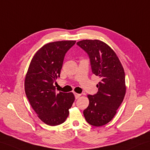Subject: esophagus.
Segmentation results:
<instances>
[{
	"label": "esophagus",
	"instance_id": "1",
	"mask_svg": "<svg viewBox=\"0 0 150 150\" xmlns=\"http://www.w3.org/2000/svg\"><path fill=\"white\" fill-rule=\"evenodd\" d=\"M74 95H75V98H76V99L79 98V97L81 96V94H78V93H74Z\"/></svg>",
	"mask_w": 150,
	"mask_h": 150
}]
</instances>
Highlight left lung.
Returning <instances> with one entry per match:
<instances>
[{"mask_svg":"<svg viewBox=\"0 0 150 150\" xmlns=\"http://www.w3.org/2000/svg\"><path fill=\"white\" fill-rule=\"evenodd\" d=\"M76 44L88 53L92 71L100 79L97 93L88 95L89 103L83 116L93 126H103L112 120L123 101L126 93L124 69L115 52L103 41L83 40Z\"/></svg>","mask_w":150,"mask_h":150,"instance_id":"left-lung-1","label":"left lung"}]
</instances>
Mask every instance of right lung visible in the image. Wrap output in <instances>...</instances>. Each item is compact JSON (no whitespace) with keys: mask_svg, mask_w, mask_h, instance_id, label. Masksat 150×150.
<instances>
[{"mask_svg":"<svg viewBox=\"0 0 150 150\" xmlns=\"http://www.w3.org/2000/svg\"><path fill=\"white\" fill-rule=\"evenodd\" d=\"M76 42L54 41L38 50L25 75V92L38 117L50 126L64 123L75 101L74 93H55L54 82L60 76L65 54Z\"/></svg>","mask_w":150,"mask_h":150,"instance_id":"obj_1","label":"right lung"}]
</instances>
